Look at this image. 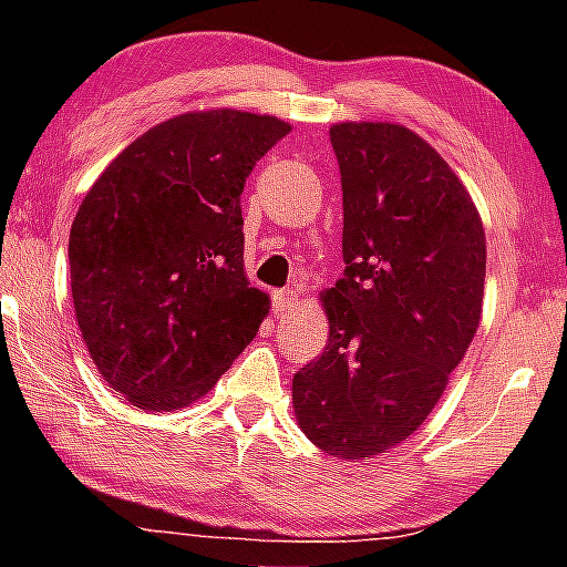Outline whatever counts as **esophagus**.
I'll return each mask as SVG.
<instances>
[{
	"mask_svg": "<svg viewBox=\"0 0 567 567\" xmlns=\"http://www.w3.org/2000/svg\"><path fill=\"white\" fill-rule=\"evenodd\" d=\"M297 305H299L297 291H291V289L274 291V307H276V312H289V309H293Z\"/></svg>",
	"mask_w": 567,
	"mask_h": 567,
	"instance_id": "obj_1",
	"label": "esophagus"
}]
</instances>
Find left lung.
Instances as JSON below:
<instances>
[{
    "instance_id": "left-lung-1",
    "label": "left lung",
    "mask_w": 567,
    "mask_h": 567,
    "mask_svg": "<svg viewBox=\"0 0 567 567\" xmlns=\"http://www.w3.org/2000/svg\"><path fill=\"white\" fill-rule=\"evenodd\" d=\"M346 276L320 293L322 355L293 374L299 429L363 460L421 429L483 317L485 229L446 159L400 123L330 126Z\"/></svg>"
}]
</instances>
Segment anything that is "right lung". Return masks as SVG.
<instances>
[{
    "label": "right lung",
    "instance_id": "right-lung-1",
    "mask_svg": "<svg viewBox=\"0 0 567 567\" xmlns=\"http://www.w3.org/2000/svg\"><path fill=\"white\" fill-rule=\"evenodd\" d=\"M276 115L190 111L131 142L69 231L82 340L128 405L173 413L212 392L268 317L245 274L239 196L289 134Z\"/></svg>",
    "mask_w": 567,
    "mask_h": 567
}]
</instances>
